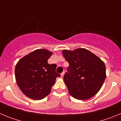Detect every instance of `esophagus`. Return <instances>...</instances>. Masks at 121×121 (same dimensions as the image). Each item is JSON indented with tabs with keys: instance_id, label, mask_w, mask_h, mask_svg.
Segmentation results:
<instances>
[{
	"instance_id": "34e87169",
	"label": "esophagus",
	"mask_w": 121,
	"mask_h": 121,
	"mask_svg": "<svg viewBox=\"0 0 121 121\" xmlns=\"http://www.w3.org/2000/svg\"><path fill=\"white\" fill-rule=\"evenodd\" d=\"M64 72H63V73H61V77H63V76H64Z\"/></svg>"
}]
</instances>
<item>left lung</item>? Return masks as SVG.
Wrapping results in <instances>:
<instances>
[{
    "mask_svg": "<svg viewBox=\"0 0 121 121\" xmlns=\"http://www.w3.org/2000/svg\"><path fill=\"white\" fill-rule=\"evenodd\" d=\"M63 54L69 64L64 81L70 94L78 100H86L94 96L106 77L104 62L84 48L73 51L63 50Z\"/></svg>",
    "mask_w": 121,
    "mask_h": 121,
    "instance_id": "obj_1",
    "label": "left lung"
}]
</instances>
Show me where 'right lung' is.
<instances>
[{"label": "right lung", "instance_id": "1", "mask_svg": "<svg viewBox=\"0 0 121 121\" xmlns=\"http://www.w3.org/2000/svg\"><path fill=\"white\" fill-rule=\"evenodd\" d=\"M52 53L47 49H37L21 58L15 67L17 83L22 93L33 100L48 95L55 79L60 74L55 72L57 65L49 64Z\"/></svg>", "mask_w": 121, "mask_h": 121}]
</instances>
